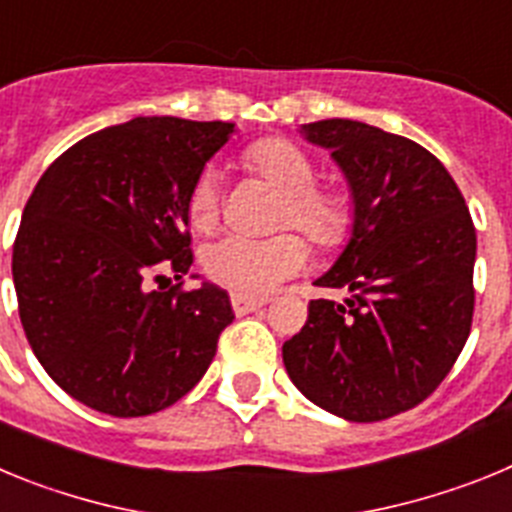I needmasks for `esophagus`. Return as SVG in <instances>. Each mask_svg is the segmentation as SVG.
I'll return each mask as SVG.
<instances>
[{
    "mask_svg": "<svg viewBox=\"0 0 512 512\" xmlns=\"http://www.w3.org/2000/svg\"><path fill=\"white\" fill-rule=\"evenodd\" d=\"M230 305H233L235 315H248V312L264 307L266 300H256V297H246V295H233L230 297Z\"/></svg>",
    "mask_w": 512,
    "mask_h": 512,
    "instance_id": "esophagus-1",
    "label": "esophagus"
}]
</instances>
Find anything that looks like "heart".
<instances>
[{"label": "heart", "instance_id": "1", "mask_svg": "<svg viewBox=\"0 0 512 512\" xmlns=\"http://www.w3.org/2000/svg\"><path fill=\"white\" fill-rule=\"evenodd\" d=\"M243 164L282 192L277 228H297L318 248H338L351 238L359 217L356 194L346 184H318V166L284 138H261L243 151ZM223 205L220 171L207 166L189 189V223L207 230L217 223ZM207 279L235 295L261 297L284 279L295 277L307 264V246L297 233H277L269 238L223 235L207 243L200 253Z\"/></svg>", "mask_w": 512, "mask_h": 512}]
</instances>
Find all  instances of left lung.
Listing matches in <instances>:
<instances>
[{
    "mask_svg": "<svg viewBox=\"0 0 512 512\" xmlns=\"http://www.w3.org/2000/svg\"><path fill=\"white\" fill-rule=\"evenodd\" d=\"M307 140L333 151L359 202L354 235L282 348L297 390L338 418L377 423L436 392L474 318L477 230L446 166L415 140L356 120H318Z\"/></svg>",
    "mask_w": 512,
    "mask_h": 512,
    "instance_id": "8db88e82",
    "label": "left lung"
}]
</instances>
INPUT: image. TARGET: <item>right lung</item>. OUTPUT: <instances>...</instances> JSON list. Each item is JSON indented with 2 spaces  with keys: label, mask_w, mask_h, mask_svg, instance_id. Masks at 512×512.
Wrapping results in <instances>:
<instances>
[{
  "label": "right lung",
  "mask_w": 512,
  "mask_h": 512,
  "mask_svg": "<svg viewBox=\"0 0 512 512\" xmlns=\"http://www.w3.org/2000/svg\"><path fill=\"white\" fill-rule=\"evenodd\" d=\"M230 133V122L135 117L74 143L35 184L12 246L17 310L48 377L87 408L158 413L215 359L235 315L225 289H184L187 200Z\"/></svg>",
  "instance_id": "obj_1"
}]
</instances>
